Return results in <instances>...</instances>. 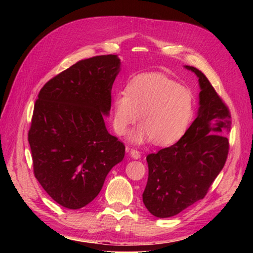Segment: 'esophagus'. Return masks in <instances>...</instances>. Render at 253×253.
<instances>
[{"label": "esophagus", "instance_id": "34e87169", "mask_svg": "<svg viewBox=\"0 0 253 253\" xmlns=\"http://www.w3.org/2000/svg\"><path fill=\"white\" fill-rule=\"evenodd\" d=\"M129 154L134 160H138V158H140V153L137 151V149H130Z\"/></svg>", "mask_w": 253, "mask_h": 253}]
</instances>
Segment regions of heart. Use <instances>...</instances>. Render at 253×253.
<instances>
[{
    "label": "heart",
    "mask_w": 253,
    "mask_h": 253,
    "mask_svg": "<svg viewBox=\"0 0 253 253\" xmlns=\"http://www.w3.org/2000/svg\"><path fill=\"white\" fill-rule=\"evenodd\" d=\"M111 109L116 134L125 135L138 114L142 124L130 134V142L140 145L154 139L157 145H169L187 130L194 100L184 85L158 72H149L128 81L125 95L115 96Z\"/></svg>",
    "instance_id": "1"
}]
</instances>
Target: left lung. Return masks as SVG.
<instances>
[{
  "mask_svg": "<svg viewBox=\"0 0 253 253\" xmlns=\"http://www.w3.org/2000/svg\"><path fill=\"white\" fill-rule=\"evenodd\" d=\"M184 68L199 78L196 118L177 143L146 158L148 179L143 202L161 219L176 215L202 200L223 169L229 152L228 107L202 72L194 67Z\"/></svg>",
  "mask_w": 253,
  "mask_h": 253,
  "instance_id": "left-lung-1",
  "label": "left lung"
}]
</instances>
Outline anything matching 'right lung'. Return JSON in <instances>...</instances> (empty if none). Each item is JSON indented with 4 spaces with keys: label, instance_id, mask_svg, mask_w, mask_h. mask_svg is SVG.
I'll list each match as a JSON object with an SVG mask.
<instances>
[{
    "label": "right lung",
    "instance_id": "right-lung-1",
    "mask_svg": "<svg viewBox=\"0 0 253 253\" xmlns=\"http://www.w3.org/2000/svg\"><path fill=\"white\" fill-rule=\"evenodd\" d=\"M121 66L116 54L81 60L49 80L38 96L28 137L34 175L63 208L90 203L125 156V146L104 121Z\"/></svg>",
    "mask_w": 253,
    "mask_h": 253
}]
</instances>
